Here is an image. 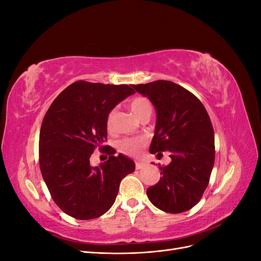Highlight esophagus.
I'll list each match as a JSON object with an SVG mask.
<instances>
[{
    "label": "esophagus",
    "instance_id": "esophagus-1",
    "mask_svg": "<svg viewBox=\"0 0 261 261\" xmlns=\"http://www.w3.org/2000/svg\"><path fill=\"white\" fill-rule=\"evenodd\" d=\"M145 163L144 162H140V161H136V163H135V167H136V170H140V169H143V168H145Z\"/></svg>",
    "mask_w": 261,
    "mask_h": 261
}]
</instances>
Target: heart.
<instances>
[{
    "mask_svg": "<svg viewBox=\"0 0 261 261\" xmlns=\"http://www.w3.org/2000/svg\"><path fill=\"white\" fill-rule=\"evenodd\" d=\"M129 109L139 120L145 117L146 115L151 114V105L147 98L145 97H135L129 101ZM114 118H115V110H111L108 113L107 120H106V126L107 130L111 133L114 128ZM145 141L141 138H123L120 141H117L116 147L120 152L127 154V155H135L137 154L140 149L144 147Z\"/></svg>",
    "mask_w": 261,
    "mask_h": 261,
    "instance_id": "obj_1",
    "label": "heart"
}]
</instances>
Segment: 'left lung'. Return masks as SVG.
Segmentation results:
<instances>
[{"label": "left lung", "mask_w": 261, "mask_h": 261, "mask_svg": "<svg viewBox=\"0 0 261 261\" xmlns=\"http://www.w3.org/2000/svg\"><path fill=\"white\" fill-rule=\"evenodd\" d=\"M148 97L156 110L155 132L150 152L158 158L169 151L172 161L159 167L161 178L147 189L153 206L180 213L199 202L215 164V132L201 101L169 81L132 85Z\"/></svg>", "instance_id": "1"}]
</instances>
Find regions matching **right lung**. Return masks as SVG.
Here are the masks:
<instances>
[{"label":"right lung","instance_id":"1","mask_svg":"<svg viewBox=\"0 0 261 261\" xmlns=\"http://www.w3.org/2000/svg\"><path fill=\"white\" fill-rule=\"evenodd\" d=\"M135 93L128 85L78 81L69 85L46 111L39 136V164L53 201L78 220L96 219L112 207L121 180L135 171V163L103 145L108 113ZM96 148L108 160L91 167Z\"/></svg>","mask_w":261,"mask_h":261}]
</instances>
